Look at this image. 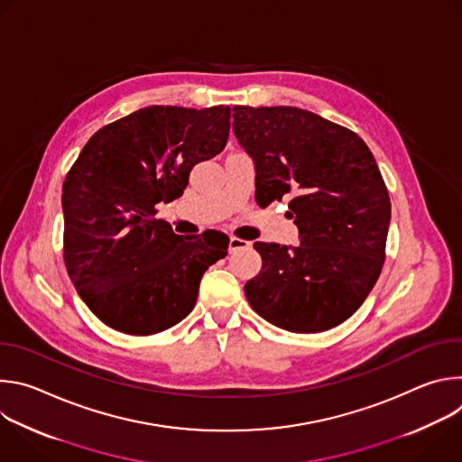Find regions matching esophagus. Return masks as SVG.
I'll use <instances>...</instances> for the list:
<instances>
[{
    "instance_id": "1",
    "label": "esophagus",
    "mask_w": 462,
    "mask_h": 462,
    "mask_svg": "<svg viewBox=\"0 0 462 462\" xmlns=\"http://www.w3.org/2000/svg\"><path fill=\"white\" fill-rule=\"evenodd\" d=\"M241 248H250V241L239 239V237H230L228 250H230V252H236V250H241Z\"/></svg>"
}]
</instances>
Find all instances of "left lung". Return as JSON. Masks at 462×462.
<instances>
[{"label": "left lung", "instance_id": "left-lung-1", "mask_svg": "<svg viewBox=\"0 0 462 462\" xmlns=\"http://www.w3.org/2000/svg\"><path fill=\"white\" fill-rule=\"evenodd\" d=\"M234 134L255 168L261 205L291 195L298 246L254 243L261 271L250 307L291 333L346 321L374 287L385 259L391 203L367 144L355 131L291 107L234 106Z\"/></svg>", "mask_w": 462, "mask_h": 462}]
</instances>
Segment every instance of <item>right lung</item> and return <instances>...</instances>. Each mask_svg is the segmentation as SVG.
<instances>
[{
  "mask_svg": "<svg viewBox=\"0 0 462 462\" xmlns=\"http://www.w3.org/2000/svg\"><path fill=\"white\" fill-rule=\"evenodd\" d=\"M230 115L228 106L139 109L100 127L65 177V267L115 331L148 337L179 323L207 269L226 255L225 234H212L210 246L177 236L155 207L180 197L191 168L225 150Z\"/></svg>",
  "mask_w": 462,
  "mask_h": 462,
  "instance_id": "1",
  "label": "right lung"
}]
</instances>
